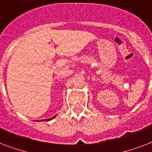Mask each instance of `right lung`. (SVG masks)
Segmentation results:
<instances>
[{"label": "right lung", "instance_id": "right-lung-1", "mask_svg": "<svg viewBox=\"0 0 152 152\" xmlns=\"http://www.w3.org/2000/svg\"><path fill=\"white\" fill-rule=\"evenodd\" d=\"M55 118V116L54 117H53L52 118H50V119H44V120H42V121H50V120H52L53 118Z\"/></svg>", "mask_w": 152, "mask_h": 152}]
</instances>
